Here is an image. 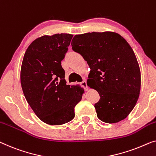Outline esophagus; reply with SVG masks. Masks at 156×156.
<instances>
[{
  "mask_svg": "<svg viewBox=\"0 0 156 156\" xmlns=\"http://www.w3.org/2000/svg\"><path fill=\"white\" fill-rule=\"evenodd\" d=\"M80 85L83 86V87L85 88V90H87V82H86V80H85V79H84V80H83L82 82L80 83Z\"/></svg>",
  "mask_w": 156,
  "mask_h": 156,
  "instance_id": "34e87169",
  "label": "esophagus"
}]
</instances>
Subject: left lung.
<instances>
[{
  "mask_svg": "<svg viewBox=\"0 0 156 156\" xmlns=\"http://www.w3.org/2000/svg\"><path fill=\"white\" fill-rule=\"evenodd\" d=\"M74 52L81 55L90 69L87 85L98 92L97 115L106 123L125 119L138 100L141 73L134 52L118 34L106 31L76 35Z\"/></svg>",
  "mask_w": 156,
  "mask_h": 156,
  "instance_id": "1",
  "label": "left lung"
}]
</instances>
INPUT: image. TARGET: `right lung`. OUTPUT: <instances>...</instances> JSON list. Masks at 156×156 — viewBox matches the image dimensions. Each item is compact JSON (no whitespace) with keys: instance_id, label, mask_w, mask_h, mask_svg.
Here are the masks:
<instances>
[{"instance_id":"add662e5","label":"right lung","mask_w":156,"mask_h":156,"mask_svg":"<svg viewBox=\"0 0 156 156\" xmlns=\"http://www.w3.org/2000/svg\"><path fill=\"white\" fill-rule=\"evenodd\" d=\"M73 35L43 36L31 43L21 68V85L28 104L42 121L62 125L75 117L74 108L84 90L66 85L61 62Z\"/></svg>"}]
</instances>
